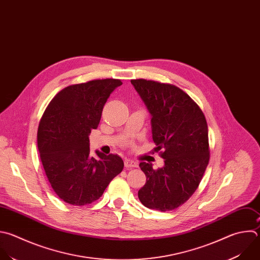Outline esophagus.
Wrapping results in <instances>:
<instances>
[{
  "mask_svg": "<svg viewBox=\"0 0 260 260\" xmlns=\"http://www.w3.org/2000/svg\"><path fill=\"white\" fill-rule=\"evenodd\" d=\"M124 165L126 168H132V167H138V162L131 160V159H125L124 160Z\"/></svg>",
  "mask_w": 260,
  "mask_h": 260,
  "instance_id": "1",
  "label": "esophagus"
}]
</instances>
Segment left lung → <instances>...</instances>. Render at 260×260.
<instances>
[{
	"mask_svg": "<svg viewBox=\"0 0 260 260\" xmlns=\"http://www.w3.org/2000/svg\"><path fill=\"white\" fill-rule=\"evenodd\" d=\"M152 118V138L164 166L153 169L142 161L146 184L138 192L142 204L159 211L174 210L197 190L209 162L208 126L200 107L178 86L132 79Z\"/></svg>",
	"mask_w": 260,
	"mask_h": 260,
	"instance_id": "8db88e82",
	"label": "left lung"
}]
</instances>
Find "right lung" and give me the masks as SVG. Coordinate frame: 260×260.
I'll return each mask as SVG.
<instances>
[{
  "instance_id": "add662e5",
  "label": "right lung",
  "mask_w": 260,
  "mask_h": 260,
  "mask_svg": "<svg viewBox=\"0 0 260 260\" xmlns=\"http://www.w3.org/2000/svg\"><path fill=\"white\" fill-rule=\"evenodd\" d=\"M120 79H95L60 91L47 106L38 129V148L46 176L64 202L82 206L98 200L123 169L122 159L96 151L89 136L99 125L110 94Z\"/></svg>"
}]
</instances>
